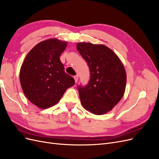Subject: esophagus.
<instances>
[{
  "instance_id": "esophagus-1",
  "label": "esophagus",
  "mask_w": 159,
  "mask_h": 159,
  "mask_svg": "<svg viewBox=\"0 0 159 159\" xmlns=\"http://www.w3.org/2000/svg\"><path fill=\"white\" fill-rule=\"evenodd\" d=\"M74 80H75V83H77L78 82V79H79V77H78V75H75L74 77Z\"/></svg>"
}]
</instances>
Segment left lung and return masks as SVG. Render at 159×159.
<instances>
[{
	"label": "left lung",
	"instance_id": "8db88e82",
	"mask_svg": "<svg viewBox=\"0 0 159 159\" xmlns=\"http://www.w3.org/2000/svg\"><path fill=\"white\" fill-rule=\"evenodd\" d=\"M76 48L90 70L88 84L78 87L81 103L95 115L106 113L118 103L125 91L124 66L117 54L103 44L79 42Z\"/></svg>",
	"mask_w": 159,
	"mask_h": 159
}]
</instances>
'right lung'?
Instances as JSON below:
<instances>
[{"label":"right lung","mask_w":159,"mask_h":159,"mask_svg":"<svg viewBox=\"0 0 159 159\" xmlns=\"http://www.w3.org/2000/svg\"><path fill=\"white\" fill-rule=\"evenodd\" d=\"M67 44L56 38L40 42L28 53L22 64L20 81L23 93L40 109L56 105L66 89L75 84L60 59Z\"/></svg>","instance_id":"add662e5"}]
</instances>
